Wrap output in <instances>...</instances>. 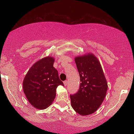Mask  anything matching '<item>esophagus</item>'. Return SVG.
<instances>
[{
	"label": "esophagus",
	"mask_w": 134,
	"mask_h": 134,
	"mask_svg": "<svg viewBox=\"0 0 134 134\" xmlns=\"http://www.w3.org/2000/svg\"><path fill=\"white\" fill-rule=\"evenodd\" d=\"M64 85L65 86H67L68 85V81L67 80H65L64 81Z\"/></svg>",
	"instance_id": "34e87169"
}]
</instances>
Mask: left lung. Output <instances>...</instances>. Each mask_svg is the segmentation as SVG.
Masks as SVG:
<instances>
[{"instance_id":"8db88e82","label":"left lung","mask_w":134,"mask_h":134,"mask_svg":"<svg viewBox=\"0 0 134 134\" xmlns=\"http://www.w3.org/2000/svg\"><path fill=\"white\" fill-rule=\"evenodd\" d=\"M75 63L80 79L78 92L70 94L71 106L81 115L93 113L106 96L108 83L98 59L92 54L77 57Z\"/></svg>"}]
</instances>
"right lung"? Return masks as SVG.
I'll list each match as a JSON object with an SVG mask.
<instances>
[{"instance_id": "add662e5", "label": "right lung", "mask_w": 134, "mask_h": 134, "mask_svg": "<svg viewBox=\"0 0 134 134\" xmlns=\"http://www.w3.org/2000/svg\"><path fill=\"white\" fill-rule=\"evenodd\" d=\"M54 59L47 57L36 62L27 72L23 81L24 92L32 105L44 109L55 98L56 89L64 86L58 72L53 67Z\"/></svg>"}]
</instances>
